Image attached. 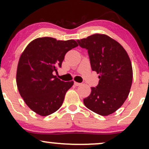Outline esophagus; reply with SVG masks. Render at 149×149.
Instances as JSON below:
<instances>
[{"instance_id":"34e87169","label":"esophagus","mask_w":149,"mask_h":149,"mask_svg":"<svg viewBox=\"0 0 149 149\" xmlns=\"http://www.w3.org/2000/svg\"><path fill=\"white\" fill-rule=\"evenodd\" d=\"M74 85H76V86H80V85H81V83H77V82H74Z\"/></svg>"}]
</instances>
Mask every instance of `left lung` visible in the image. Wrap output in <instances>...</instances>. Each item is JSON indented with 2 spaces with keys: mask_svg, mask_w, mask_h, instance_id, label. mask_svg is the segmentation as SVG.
Here are the masks:
<instances>
[{
  "mask_svg": "<svg viewBox=\"0 0 149 149\" xmlns=\"http://www.w3.org/2000/svg\"><path fill=\"white\" fill-rule=\"evenodd\" d=\"M88 49L92 71L100 74L99 84L83 100L85 106L101 116L117 111L127 98L132 83V68L123 46L104 34H94L77 40Z\"/></svg>",
  "mask_w": 149,
  "mask_h": 149,
  "instance_id": "1",
  "label": "left lung"
}]
</instances>
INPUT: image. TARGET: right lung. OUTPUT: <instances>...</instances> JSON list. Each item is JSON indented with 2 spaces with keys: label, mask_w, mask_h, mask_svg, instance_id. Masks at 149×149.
<instances>
[{
  "label": "right lung",
  "mask_w": 149,
  "mask_h": 149,
  "mask_svg": "<svg viewBox=\"0 0 149 149\" xmlns=\"http://www.w3.org/2000/svg\"><path fill=\"white\" fill-rule=\"evenodd\" d=\"M78 45L74 40L38 38L22 52L17 70V85L26 105L38 115H50L62 105L73 81L61 80L53 72L61 67L66 53Z\"/></svg>",
  "instance_id": "add662e5"
}]
</instances>
